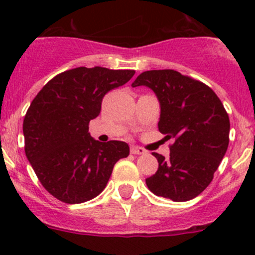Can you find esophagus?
<instances>
[{"label": "esophagus", "mask_w": 255, "mask_h": 255, "mask_svg": "<svg viewBox=\"0 0 255 255\" xmlns=\"http://www.w3.org/2000/svg\"><path fill=\"white\" fill-rule=\"evenodd\" d=\"M130 152H131V154H145V149H143L141 147H138V145H132L130 148Z\"/></svg>", "instance_id": "34e87169"}]
</instances>
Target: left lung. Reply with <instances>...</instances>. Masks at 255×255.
<instances>
[{"instance_id":"8db88e82","label":"left lung","mask_w":255,"mask_h":255,"mask_svg":"<svg viewBox=\"0 0 255 255\" xmlns=\"http://www.w3.org/2000/svg\"><path fill=\"white\" fill-rule=\"evenodd\" d=\"M149 88L159 102L158 130L175 139L170 157L153 153L158 170L145 180L157 197L186 202L211 184L229 147V115L211 88L175 70L144 71L131 84Z\"/></svg>"}]
</instances>
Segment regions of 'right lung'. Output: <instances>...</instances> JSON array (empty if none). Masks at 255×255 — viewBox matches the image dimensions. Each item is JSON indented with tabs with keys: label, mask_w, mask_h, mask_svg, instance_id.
Returning <instances> with one entry per match:
<instances>
[{
	"label": "right lung",
	"mask_w": 255,
	"mask_h": 255,
	"mask_svg": "<svg viewBox=\"0 0 255 255\" xmlns=\"http://www.w3.org/2000/svg\"><path fill=\"white\" fill-rule=\"evenodd\" d=\"M134 74L100 66L67 70L30 103L22 124L26 158L44 189L61 202L84 203L100 195L115 163L129 155L125 141L101 143L88 125L100 115L105 94Z\"/></svg>",
	"instance_id": "1"
}]
</instances>
